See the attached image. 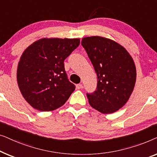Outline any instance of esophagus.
Returning a JSON list of instances; mask_svg holds the SVG:
<instances>
[{
  "label": "esophagus",
  "mask_w": 157,
  "mask_h": 157,
  "mask_svg": "<svg viewBox=\"0 0 157 157\" xmlns=\"http://www.w3.org/2000/svg\"><path fill=\"white\" fill-rule=\"evenodd\" d=\"M83 88V85L81 83H78V84H76V89H81Z\"/></svg>",
  "instance_id": "34e87169"
}]
</instances>
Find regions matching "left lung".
Listing matches in <instances>:
<instances>
[{
  "mask_svg": "<svg viewBox=\"0 0 157 157\" xmlns=\"http://www.w3.org/2000/svg\"><path fill=\"white\" fill-rule=\"evenodd\" d=\"M97 75L96 90L86 94L91 107L102 113H111L127 102L134 90L136 71L134 60L123 46L101 36L82 38Z\"/></svg>",
  "mask_w": 157,
  "mask_h": 157,
  "instance_id": "obj_1",
  "label": "left lung"
}]
</instances>
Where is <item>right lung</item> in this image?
I'll use <instances>...</instances> for the list:
<instances>
[{
  "instance_id": "add662e5",
  "label": "right lung",
  "mask_w": 157,
  "mask_h": 157,
  "mask_svg": "<svg viewBox=\"0 0 157 157\" xmlns=\"http://www.w3.org/2000/svg\"><path fill=\"white\" fill-rule=\"evenodd\" d=\"M80 44L79 38H42L24 51L17 69L19 89L25 101L40 111L55 110L75 90L64 60Z\"/></svg>"
}]
</instances>
